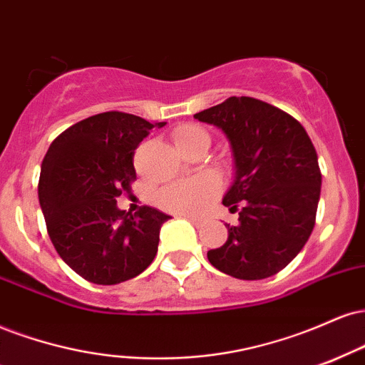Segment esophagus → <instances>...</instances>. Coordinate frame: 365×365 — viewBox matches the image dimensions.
<instances>
[{
  "label": "esophagus",
  "mask_w": 365,
  "mask_h": 365,
  "mask_svg": "<svg viewBox=\"0 0 365 365\" xmlns=\"http://www.w3.org/2000/svg\"><path fill=\"white\" fill-rule=\"evenodd\" d=\"M185 219H188V221H190L195 227L204 226L205 222H207V219H205V217H197V216H185Z\"/></svg>",
  "instance_id": "34e87169"
}]
</instances>
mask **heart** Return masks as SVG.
I'll list each match as a JSON object with an SVG mask.
<instances>
[{
    "label": "heart",
    "mask_w": 365,
    "mask_h": 365,
    "mask_svg": "<svg viewBox=\"0 0 365 365\" xmlns=\"http://www.w3.org/2000/svg\"><path fill=\"white\" fill-rule=\"evenodd\" d=\"M199 139H209L207 133L199 125H182L173 133V140L178 149H183ZM219 192V182L212 173H200L197 177L180 180L161 188L156 202L161 209L180 216L200 214L212 202Z\"/></svg>",
    "instance_id": "b5f03b06"
}]
</instances>
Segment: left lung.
Here are the masks:
<instances>
[{"label": "left lung", "instance_id": "1", "mask_svg": "<svg viewBox=\"0 0 365 365\" xmlns=\"http://www.w3.org/2000/svg\"><path fill=\"white\" fill-rule=\"evenodd\" d=\"M194 117L226 134L236 168L222 204L238 222L226 225V243L209 250V262L236 279L272 277L314 227L322 171L313 143L296 118L252 96H231Z\"/></svg>", "mask_w": 365, "mask_h": 365}]
</instances>
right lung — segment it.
<instances>
[{
  "label": "right lung",
  "instance_id": "right-lung-1",
  "mask_svg": "<svg viewBox=\"0 0 365 365\" xmlns=\"http://www.w3.org/2000/svg\"><path fill=\"white\" fill-rule=\"evenodd\" d=\"M133 113L103 112L66 129L42 161L38 202L59 257L88 282L120 284L155 260L168 214H130L117 197L135 180L134 151L155 127Z\"/></svg>",
  "mask_w": 365,
  "mask_h": 365
}]
</instances>
